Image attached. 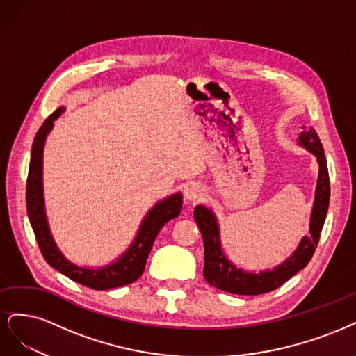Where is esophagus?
Listing matches in <instances>:
<instances>
[{
    "label": "esophagus",
    "mask_w": 356,
    "mask_h": 356,
    "mask_svg": "<svg viewBox=\"0 0 356 356\" xmlns=\"http://www.w3.org/2000/svg\"><path fill=\"white\" fill-rule=\"evenodd\" d=\"M202 188L200 185H197V183H189V185L185 188V198L188 201H197L202 197Z\"/></svg>",
    "instance_id": "obj_1"
}]
</instances>
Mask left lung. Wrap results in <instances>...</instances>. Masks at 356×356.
I'll return each mask as SVG.
<instances>
[{"label": "left lung", "instance_id": "obj_1", "mask_svg": "<svg viewBox=\"0 0 356 356\" xmlns=\"http://www.w3.org/2000/svg\"><path fill=\"white\" fill-rule=\"evenodd\" d=\"M297 143L316 158L319 171L315 188V200L312 205L311 222H309V235H305L300 239L293 254L280 263L278 266H275L273 269L253 272L235 265L225 253L220 239V226L213 210L202 204L195 207L193 217L204 239V278L216 289L243 296L269 293L294 277L312 259L328 211L330 177L324 147L316 131L312 127H303Z\"/></svg>", "mask_w": 356, "mask_h": 356}]
</instances>
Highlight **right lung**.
<instances>
[{
  "label": "right lung",
  "mask_w": 356,
  "mask_h": 356,
  "mask_svg": "<svg viewBox=\"0 0 356 356\" xmlns=\"http://www.w3.org/2000/svg\"><path fill=\"white\" fill-rule=\"evenodd\" d=\"M63 112V106L57 108L44 121L32 143L29 173L26 181V210L33 234H35L37 238V243L45 261L56 270L63 273L65 277L78 284L90 286L93 290H109L131 284L143 273L147 256L151 253L158 232L161 231V227L167 222L180 214L183 195L180 192H176L170 195V197L158 201L143 217L139 231H137L130 247L117 260L100 268L75 265L74 261H71L62 253L51 235L47 213H45L42 188V154L45 139H47L49 133L53 130L54 121Z\"/></svg>",
  "instance_id": "1"
}]
</instances>
